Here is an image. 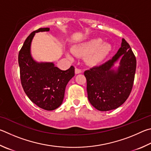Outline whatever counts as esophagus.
<instances>
[{
    "instance_id": "esophagus-1",
    "label": "esophagus",
    "mask_w": 151,
    "mask_h": 151,
    "mask_svg": "<svg viewBox=\"0 0 151 151\" xmlns=\"http://www.w3.org/2000/svg\"><path fill=\"white\" fill-rule=\"evenodd\" d=\"M82 72V71H81V70H80V69H79L78 68H76L75 69V73L76 74H78V73H80Z\"/></svg>"
}]
</instances>
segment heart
Masks as SVG:
<instances>
[{"instance_id":"obj_1","label":"heart","mask_w":151,"mask_h":151,"mask_svg":"<svg viewBox=\"0 0 151 151\" xmlns=\"http://www.w3.org/2000/svg\"><path fill=\"white\" fill-rule=\"evenodd\" d=\"M111 50V46L107 43H103L100 38H95L81 44L73 50L74 54L81 56H88V61L91 64H97L105 59ZM72 52L68 53L69 57Z\"/></svg>"}]
</instances>
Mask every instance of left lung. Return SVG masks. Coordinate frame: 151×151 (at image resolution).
Here are the masks:
<instances>
[{
	"label": "left lung",
	"mask_w": 151,
	"mask_h": 151,
	"mask_svg": "<svg viewBox=\"0 0 151 151\" xmlns=\"http://www.w3.org/2000/svg\"><path fill=\"white\" fill-rule=\"evenodd\" d=\"M121 58L117 70L112 69ZM137 60L129 44L122 39L121 46L111 60L84 72L90 104L101 111L117 109L123 104L133 88Z\"/></svg>",
	"instance_id": "1"
}]
</instances>
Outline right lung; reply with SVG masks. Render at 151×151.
I'll return each mask as SVG.
<instances>
[{"label":"right lung","instance_id":"obj_1","mask_svg":"<svg viewBox=\"0 0 151 151\" xmlns=\"http://www.w3.org/2000/svg\"><path fill=\"white\" fill-rule=\"evenodd\" d=\"M49 30V28H39L27 37L18 54V64L26 96L37 106L52 111L62 105L65 87L75 75V68L71 65L67 70H61L52 62L38 63L32 58L30 45L34 34Z\"/></svg>","mask_w":151,"mask_h":151}]
</instances>
